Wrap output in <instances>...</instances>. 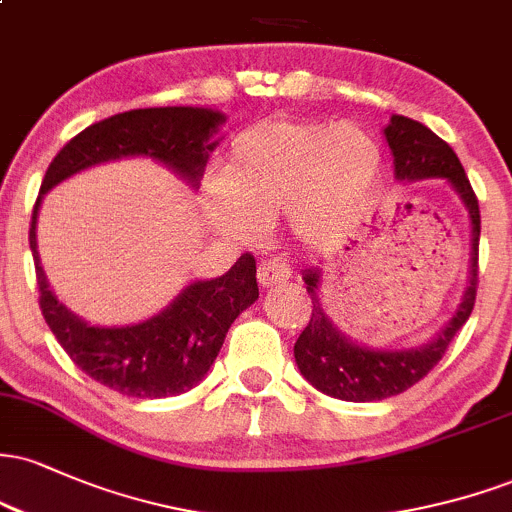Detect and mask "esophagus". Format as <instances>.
<instances>
[{
	"instance_id": "34e87169",
	"label": "esophagus",
	"mask_w": 512,
	"mask_h": 512,
	"mask_svg": "<svg viewBox=\"0 0 512 512\" xmlns=\"http://www.w3.org/2000/svg\"><path fill=\"white\" fill-rule=\"evenodd\" d=\"M257 279H260V286L269 289V286L284 284V281L291 279V267L281 257H269L260 264L257 269Z\"/></svg>"
}]
</instances>
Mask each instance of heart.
<instances>
[{
    "instance_id": "obj_1",
    "label": "heart",
    "mask_w": 512,
    "mask_h": 512,
    "mask_svg": "<svg viewBox=\"0 0 512 512\" xmlns=\"http://www.w3.org/2000/svg\"><path fill=\"white\" fill-rule=\"evenodd\" d=\"M383 175L366 129L315 120H262L228 149L223 182L209 187L211 219L233 238L260 236L284 214L308 245H334L361 223Z\"/></svg>"
}]
</instances>
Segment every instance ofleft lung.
I'll return each instance as SVG.
<instances>
[{"label":"left lung","mask_w":512,"mask_h":512,"mask_svg":"<svg viewBox=\"0 0 512 512\" xmlns=\"http://www.w3.org/2000/svg\"><path fill=\"white\" fill-rule=\"evenodd\" d=\"M385 139L395 156V178L404 182L445 178L462 199L472 226V252H469V286L464 291L460 308L448 325L440 330L433 342L416 349H370L344 337L322 308L320 269H305V289L313 301L308 327L301 332L293 356L298 370L310 385L325 395L344 399V402H378L409 390L431 373L433 366L445 356L455 334L469 320L477 301L479 286V233L481 216L479 202L469 185L460 158L438 134L421 122L404 115H392L385 127Z\"/></svg>","instance_id":"left-lung-1"}]
</instances>
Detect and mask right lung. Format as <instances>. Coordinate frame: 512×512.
<instances>
[{
    "mask_svg": "<svg viewBox=\"0 0 512 512\" xmlns=\"http://www.w3.org/2000/svg\"><path fill=\"white\" fill-rule=\"evenodd\" d=\"M223 115L207 108H139L86 127L52 158L31 216V252L45 322L69 358L125 397L156 399L192 390L219 356L233 320L260 296L250 252L219 279L195 281L163 313L139 325L93 327L57 301L38 257L35 223L43 195L79 170L146 156L199 185Z\"/></svg>",
    "mask_w": 512,
    "mask_h": 512,
    "instance_id": "add662e5",
    "label": "right lung"
}]
</instances>
